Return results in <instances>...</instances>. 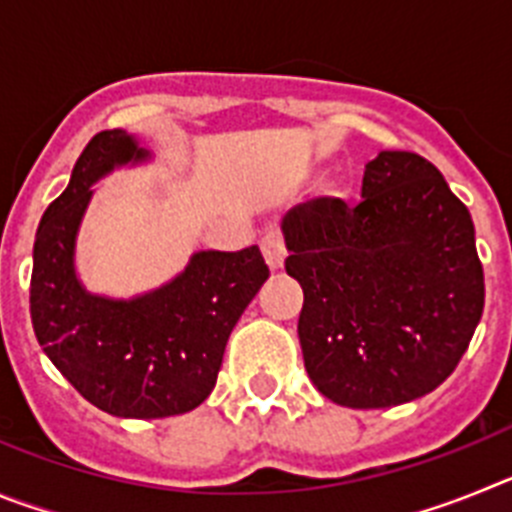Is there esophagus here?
<instances>
[{"label": "esophagus", "instance_id": "1", "mask_svg": "<svg viewBox=\"0 0 512 512\" xmlns=\"http://www.w3.org/2000/svg\"><path fill=\"white\" fill-rule=\"evenodd\" d=\"M261 253H264L266 266L271 271H277L284 266V259H287V246H284V238L279 233H269L264 235V241H261Z\"/></svg>", "mask_w": 512, "mask_h": 512}]
</instances>
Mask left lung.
Returning a JSON list of instances; mask_svg holds the SVG:
<instances>
[{"mask_svg":"<svg viewBox=\"0 0 512 512\" xmlns=\"http://www.w3.org/2000/svg\"><path fill=\"white\" fill-rule=\"evenodd\" d=\"M284 269L305 292L297 336L328 400L392 408L456 369L485 307L474 223L441 171L410 151L366 164L361 202H302L282 220Z\"/></svg>","mask_w":512,"mask_h":512,"instance_id":"obj_1","label":"left lung"}]
</instances>
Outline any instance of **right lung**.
Listing matches in <instances>:
<instances>
[{
    "instance_id": "right-lung-1",
    "label": "right lung",
    "mask_w": 512,
    "mask_h": 512,
    "mask_svg": "<svg viewBox=\"0 0 512 512\" xmlns=\"http://www.w3.org/2000/svg\"><path fill=\"white\" fill-rule=\"evenodd\" d=\"M148 156L125 130L94 135L69 187L45 210L33 248L35 338L84 400L117 418H169L202 405L230 330L269 279L259 246H248L194 253L179 277L133 300L81 287L74 248L92 184Z\"/></svg>"
}]
</instances>
